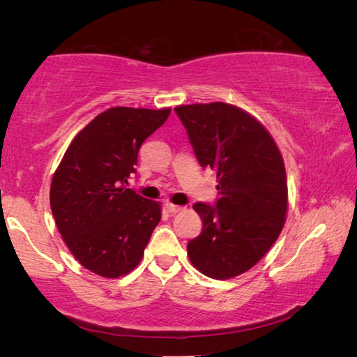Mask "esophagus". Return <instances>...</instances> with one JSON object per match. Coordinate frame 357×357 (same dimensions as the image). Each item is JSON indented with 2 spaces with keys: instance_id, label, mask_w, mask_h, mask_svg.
Instances as JSON below:
<instances>
[{
  "instance_id": "34e87169",
  "label": "esophagus",
  "mask_w": 357,
  "mask_h": 357,
  "mask_svg": "<svg viewBox=\"0 0 357 357\" xmlns=\"http://www.w3.org/2000/svg\"><path fill=\"white\" fill-rule=\"evenodd\" d=\"M165 209H167V213L176 214L181 209H183V206H178V204H173V203H165Z\"/></svg>"
}]
</instances>
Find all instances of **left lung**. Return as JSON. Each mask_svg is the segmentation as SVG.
Wrapping results in <instances>:
<instances>
[{
	"instance_id": "left-lung-1",
	"label": "left lung",
	"mask_w": 357,
	"mask_h": 357,
	"mask_svg": "<svg viewBox=\"0 0 357 357\" xmlns=\"http://www.w3.org/2000/svg\"><path fill=\"white\" fill-rule=\"evenodd\" d=\"M203 168L217 172L214 206L198 202L200 236L187 244L202 274L227 280L261 259L285 223L288 187L279 148L261 123L241 108L213 102L174 108Z\"/></svg>"
}]
</instances>
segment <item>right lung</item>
Instances as JSON below:
<instances>
[{
	"instance_id": "add662e5",
	"label": "right lung",
	"mask_w": 357,
	"mask_h": 357,
	"mask_svg": "<svg viewBox=\"0 0 357 357\" xmlns=\"http://www.w3.org/2000/svg\"><path fill=\"white\" fill-rule=\"evenodd\" d=\"M170 108L114 107L72 140L50 187V206L66 245L91 273L116 279L140 263L160 222V204L128 189L138 149Z\"/></svg>"
}]
</instances>
